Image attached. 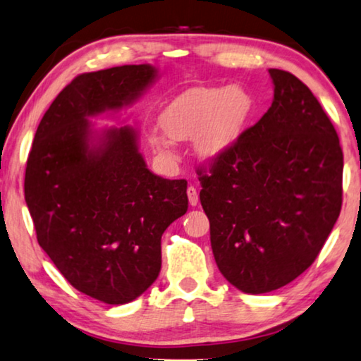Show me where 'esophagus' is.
Returning <instances> with one entry per match:
<instances>
[{
    "mask_svg": "<svg viewBox=\"0 0 361 361\" xmlns=\"http://www.w3.org/2000/svg\"><path fill=\"white\" fill-rule=\"evenodd\" d=\"M188 199H190V205H192V207H196L197 202H199V194L196 191V188L194 186H190L188 188Z\"/></svg>",
    "mask_w": 361,
    "mask_h": 361,
    "instance_id": "obj_1",
    "label": "esophagus"
}]
</instances>
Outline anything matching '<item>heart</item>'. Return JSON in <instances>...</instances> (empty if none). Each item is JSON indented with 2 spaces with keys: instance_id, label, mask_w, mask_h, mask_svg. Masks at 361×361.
Segmentation results:
<instances>
[{
  "instance_id": "1",
  "label": "heart",
  "mask_w": 361,
  "mask_h": 361,
  "mask_svg": "<svg viewBox=\"0 0 361 361\" xmlns=\"http://www.w3.org/2000/svg\"><path fill=\"white\" fill-rule=\"evenodd\" d=\"M254 114V99L244 88H191L171 99L159 116V125L170 140L194 138L204 157H219L241 140ZM169 138L152 133L159 149H167Z\"/></svg>"
}]
</instances>
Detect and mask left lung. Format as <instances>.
Returning <instances> with one entry per match:
<instances>
[{
  "instance_id": "obj_1",
  "label": "left lung",
  "mask_w": 361,
  "mask_h": 361,
  "mask_svg": "<svg viewBox=\"0 0 361 361\" xmlns=\"http://www.w3.org/2000/svg\"><path fill=\"white\" fill-rule=\"evenodd\" d=\"M271 107L234 147L199 170L216 267L265 294L317 259L342 207L344 156L322 104L293 73L270 68Z\"/></svg>"
}]
</instances>
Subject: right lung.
<instances>
[{
  "label": "right lung",
  "instance_id": "obj_1",
  "mask_svg": "<svg viewBox=\"0 0 361 361\" xmlns=\"http://www.w3.org/2000/svg\"><path fill=\"white\" fill-rule=\"evenodd\" d=\"M157 78L149 64L82 73L39 122L25 169L37 239L80 293L111 305L140 297L162 265L160 238L186 214V180L147 169L135 128L88 117L133 104Z\"/></svg>",
  "mask_w": 361,
  "mask_h": 361
}]
</instances>
